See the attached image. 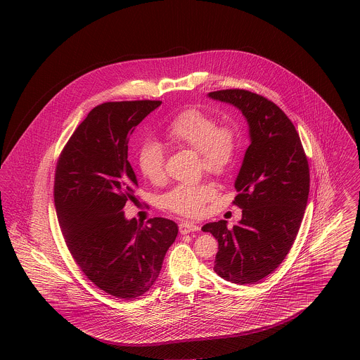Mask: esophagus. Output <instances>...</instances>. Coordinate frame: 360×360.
I'll list each match as a JSON object with an SVG mask.
<instances>
[{"label":"esophagus","instance_id":"1","mask_svg":"<svg viewBox=\"0 0 360 360\" xmlns=\"http://www.w3.org/2000/svg\"><path fill=\"white\" fill-rule=\"evenodd\" d=\"M197 231H200V226L194 223L182 221V223L179 224V232L182 235H186V233H190V232H197Z\"/></svg>","mask_w":360,"mask_h":360}]
</instances>
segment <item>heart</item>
Masks as SVG:
<instances>
[{
    "mask_svg": "<svg viewBox=\"0 0 360 360\" xmlns=\"http://www.w3.org/2000/svg\"><path fill=\"white\" fill-rule=\"evenodd\" d=\"M167 143L178 150L198 153L201 167L213 175L229 172L239 151L238 132L228 125H219L214 116L201 109H188L172 119L165 131ZM139 172L153 184L165 179V154L162 146L146 140L137 150ZM216 195L214 185L200 182L181 185L163 197V205L184 216H197L207 201Z\"/></svg>",
    "mask_w": 360,
    "mask_h": 360,
    "instance_id": "heart-1",
    "label": "heart"
}]
</instances>
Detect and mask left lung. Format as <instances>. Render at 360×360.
Wrapping results in <instances>:
<instances>
[{
	"mask_svg": "<svg viewBox=\"0 0 360 360\" xmlns=\"http://www.w3.org/2000/svg\"><path fill=\"white\" fill-rule=\"evenodd\" d=\"M207 96L239 109L251 144L235 181L241 220L231 229L220 220L202 231L219 241L216 274L251 285L271 274L290 251L308 204V159L295 127L273 101L243 89Z\"/></svg>",
	"mask_w": 360,
	"mask_h": 360,
	"instance_id": "1",
	"label": "left lung"
}]
</instances>
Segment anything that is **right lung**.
I'll return each mask as SVG.
<instances>
[{
  "instance_id": "add662e5",
  "label": "right lung",
  "mask_w": 360,
  "mask_h": 360,
  "mask_svg": "<svg viewBox=\"0 0 360 360\" xmlns=\"http://www.w3.org/2000/svg\"><path fill=\"white\" fill-rule=\"evenodd\" d=\"M162 101L105 103L90 110L59 156L53 201L70 254L101 290L134 300L158 279L178 225L155 217L127 220L137 179L128 162L129 136Z\"/></svg>"
}]
</instances>
